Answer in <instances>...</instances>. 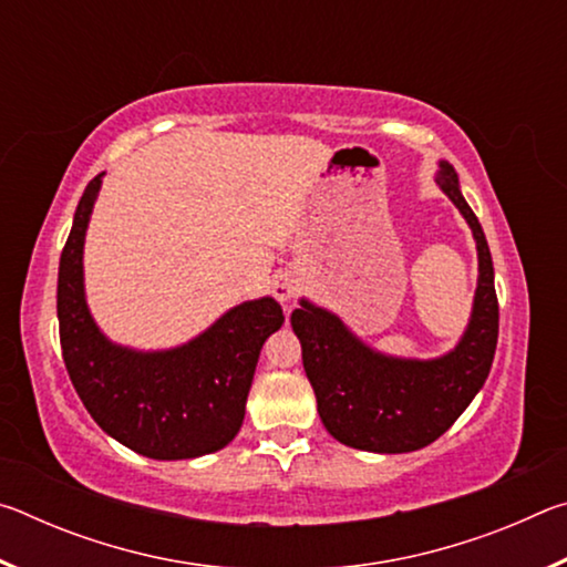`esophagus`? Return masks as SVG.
<instances>
[{
	"label": "esophagus",
	"mask_w": 567,
	"mask_h": 567,
	"mask_svg": "<svg viewBox=\"0 0 567 567\" xmlns=\"http://www.w3.org/2000/svg\"><path fill=\"white\" fill-rule=\"evenodd\" d=\"M272 292L280 302H290L292 297L297 295V280L290 275H280L277 280L272 282Z\"/></svg>",
	"instance_id": "esophagus-1"
}]
</instances>
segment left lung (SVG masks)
<instances>
[{"label":"left lung","instance_id":"1","mask_svg":"<svg viewBox=\"0 0 567 567\" xmlns=\"http://www.w3.org/2000/svg\"><path fill=\"white\" fill-rule=\"evenodd\" d=\"M437 185L463 213L477 245L473 315L453 352L435 360L390 358L354 338L322 307L300 300L292 312L320 420L342 445L392 455L435 443L463 415L491 372L497 344L491 247L447 162H440Z\"/></svg>","mask_w":567,"mask_h":567}]
</instances>
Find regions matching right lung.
<instances>
[{
    "instance_id": "obj_1",
    "label": "right lung",
    "mask_w": 567,
    "mask_h": 567,
    "mask_svg": "<svg viewBox=\"0 0 567 567\" xmlns=\"http://www.w3.org/2000/svg\"><path fill=\"white\" fill-rule=\"evenodd\" d=\"M102 187L94 177L76 205L60 257L56 318L62 358L76 395L104 433L140 455L185 460L223 450L239 433L265 340L282 328V307L260 297L233 307L175 350L112 344L84 300V233Z\"/></svg>"
}]
</instances>
